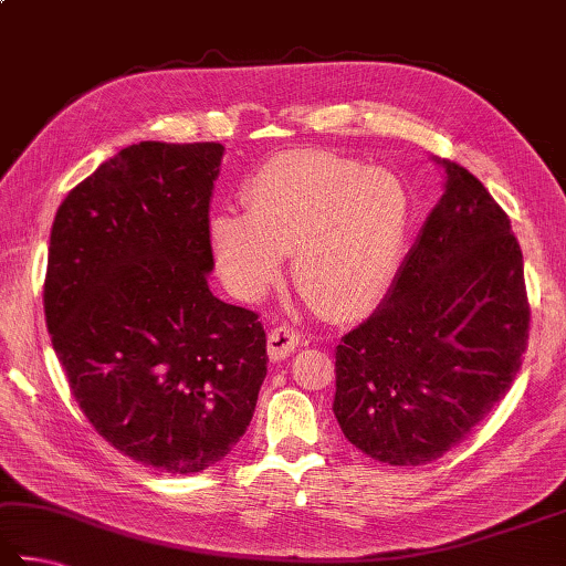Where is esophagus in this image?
I'll return each mask as SVG.
<instances>
[{
	"mask_svg": "<svg viewBox=\"0 0 566 566\" xmlns=\"http://www.w3.org/2000/svg\"><path fill=\"white\" fill-rule=\"evenodd\" d=\"M302 344V336L294 332L292 326H276L266 336V352H270L272 361H284L286 356L294 354Z\"/></svg>",
	"mask_w": 566,
	"mask_h": 566,
	"instance_id": "obj_1",
	"label": "esophagus"
}]
</instances>
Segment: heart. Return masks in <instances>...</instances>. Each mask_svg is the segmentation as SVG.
I'll return each instance as SVG.
<instances>
[{"label":"heart","instance_id":"1","mask_svg":"<svg viewBox=\"0 0 566 566\" xmlns=\"http://www.w3.org/2000/svg\"><path fill=\"white\" fill-rule=\"evenodd\" d=\"M242 200L248 212L210 220L214 264L238 300H262L280 282L286 250L296 286L328 314L354 316L388 292L410 210L390 170L332 150H286L252 172Z\"/></svg>","mask_w":566,"mask_h":566}]
</instances>
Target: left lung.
Masks as SVG:
<instances>
[{
    "instance_id": "obj_1",
    "label": "left lung",
    "mask_w": 566,
    "mask_h": 566,
    "mask_svg": "<svg viewBox=\"0 0 566 566\" xmlns=\"http://www.w3.org/2000/svg\"><path fill=\"white\" fill-rule=\"evenodd\" d=\"M438 163L443 198L384 306L336 346L334 416L388 465H426L465 440L505 398L530 338L510 218L470 170Z\"/></svg>"
}]
</instances>
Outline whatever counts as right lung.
<instances>
[{
    "mask_svg": "<svg viewBox=\"0 0 566 566\" xmlns=\"http://www.w3.org/2000/svg\"><path fill=\"white\" fill-rule=\"evenodd\" d=\"M220 143L143 140L59 205L44 314L69 388L123 455L172 475L220 462L266 376L260 314L212 296Z\"/></svg>",
    "mask_w": 566,
    "mask_h": 566,
    "instance_id": "add662e5",
    "label": "right lung"
}]
</instances>
